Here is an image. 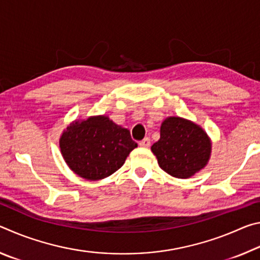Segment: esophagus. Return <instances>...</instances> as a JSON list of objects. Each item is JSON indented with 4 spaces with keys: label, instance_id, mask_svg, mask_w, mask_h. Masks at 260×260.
Here are the masks:
<instances>
[{
    "label": "esophagus",
    "instance_id": "34e87169",
    "mask_svg": "<svg viewBox=\"0 0 260 260\" xmlns=\"http://www.w3.org/2000/svg\"><path fill=\"white\" fill-rule=\"evenodd\" d=\"M140 147H143V148H148L150 146V139L149 138H144L142 141H140Z\"/></svg>",
    "mask_w": 260,
    "mask_h": 260
}]
</instances>
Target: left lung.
Segmentation results:
<instances>
[{"label":"left lung","mask_w":260,"mask_h":260,"mask_svg":"<svg viewBox=\"0 0 260 260\" xmlns=\"http://www.w3.org/2000/svg\"><path fill=\"white\" fill-rule=\"evenodd\" d=\"M160 169L172 177L187 179L206 165L211 142L209 136L193 122L170 117L160 126V139L152 144Z\"/></svg>","instance_id":"left-lung-1"}]
</instances>
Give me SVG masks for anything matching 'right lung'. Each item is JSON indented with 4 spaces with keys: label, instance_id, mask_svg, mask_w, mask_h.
Instances as JSON below:
<instances>
[{
    "label": "right lung",
    "instance_id": "right-lung-1",
    "mask_svg": "<svg viewBox=\"0 0 260 260\" xmlns=\"http://www.w3.org/2000/svg\"><path fill=\"white\" fill-rule=\"evenodd\" d=\"M59 147L74 173L95 181L119 170L138 143L128 129L99 116L70 125L60 136Z\"/></svg>",
    "mask_w": 260,
    "mask_h": 260
}]
</instances>
